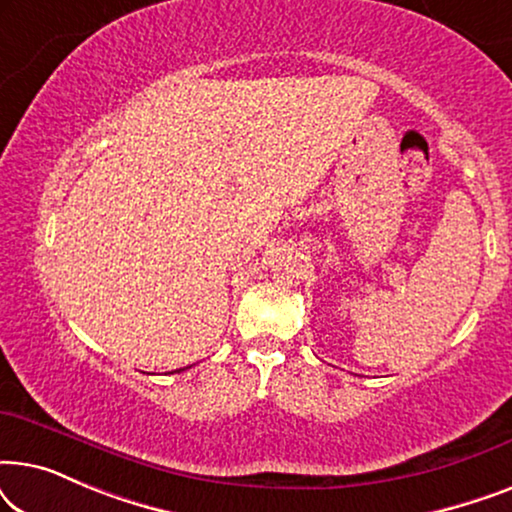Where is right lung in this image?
I'll return each instance as SVG.
<instances>
[{
  "mask_svg": "<svg viewBox=\"0 0 512 512\" xmlns=\"http://www.w3.org/2000/svg\"><path fill=\"white\" fill-rule=\"evenodd\" d=\"M181 370H184V368H179V370H177V373H181Z\"/></svg>",
  "mask_w": 512,
  "mask_h": 512,
  "instance_id": "obj_1",
  "label": "right lung"
}]
</instances>
